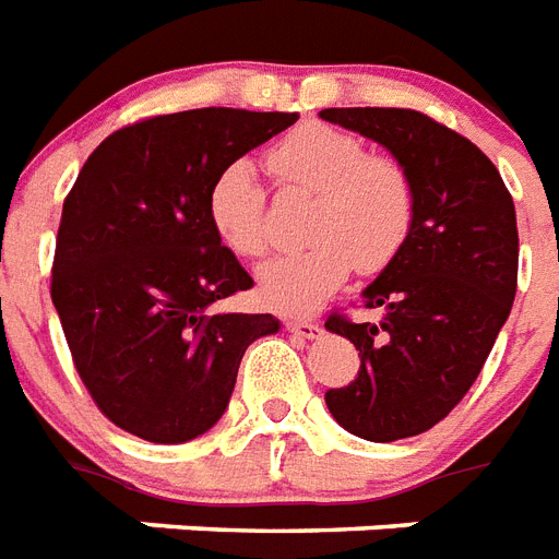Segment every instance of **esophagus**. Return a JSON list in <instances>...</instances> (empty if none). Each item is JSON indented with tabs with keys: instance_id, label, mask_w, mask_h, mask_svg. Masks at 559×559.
Listing matches in <instances>:
<instances>
[{
	"instance_id": "1",
	"label": "esophagus",
	"mask_w": 559,
	"mask_h": 559,
	"mask_svg": "<svg viewBox=\"0 0 559 559\" xmlns=\"http://www.w3.org/2000/svg\"><path fill=\"white\" fill-rule=\"evenodd\" d=\"M285 329L292 334H297V337H306V341H314V337H320V323H314V320H302V317H288L285 320Z\"/></svg>"
}]
</instances>
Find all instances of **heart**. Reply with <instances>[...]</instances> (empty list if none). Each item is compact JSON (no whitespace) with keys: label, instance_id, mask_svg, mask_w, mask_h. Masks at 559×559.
I'll list each match as a JSON object with an SVG mask.
<instances>
[{"label":"heart","instance_id":"1","mask_svg":"<svg viewBox=\"0 0 559 559\" xmlns=\"http://www.w3.org/2000/svg\"><path fill=\"white\" fill-rule=\"evenodd\" d=\"M267 169L285 190L314 195L302 236L306 248L259 267L262 302L276 311H311L346 283L352 267L381 274L415 225V185L399 158L372 155L352 132L302 123L267 150ZM218 242L236 257L267 251L265 187L248 160L218 169L207 193Z\"/></svg>","mask_w":559,"mask_h":559}]
</instances>
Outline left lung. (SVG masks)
Segmentation results:
<instances>
[{"mask_svg": "<svg viewBox=\"0 0 559 559\" xmlns=\"http://www.w3.org/2000/svg\"><path fill=\"white\" fill-rule=\"evenodd\" d=\"M320 118L378 141L413 176V234L364 292L383 317L325 320L360 357L355 381L325 392L334 421L366 441L409 439L467 395L511 314L516 210L488 155L424 111L357 106Z\"/></svg>", "mask_w": 559, "mask_h": 559, "instance_id": "1", "label": "left lung"}]
</instances>
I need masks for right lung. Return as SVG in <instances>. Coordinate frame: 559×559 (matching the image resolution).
Segmentation results:
<instances>
[{"mask_svg":"<svg viewBox=\"0 0 559 559\" xmlns=\"http://www.w3.org/2000/svg\"><path fill=\"white\" fill-rule=\"evenodd\" d=\"M297 111L155 115L111 132L62 202L51 300L71 360L111 424L155 444L207 432L227 409L245 349L271 314H216L248 292L218 242L207 193L218 169L283 132Z\"/></svg>","mask_w":559,"mask_h":559,"instance_id":"add662e5","label":"right lung"}]
</instances>
